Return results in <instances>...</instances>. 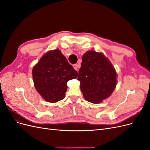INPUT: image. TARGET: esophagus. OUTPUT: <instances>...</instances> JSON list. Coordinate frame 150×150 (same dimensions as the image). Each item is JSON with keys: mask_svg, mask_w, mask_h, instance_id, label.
Here are the masks:
<instances>
[{"mask_svg": "<svg viewBox=\"0 0 150 150\" xmlns=\"http://www.w3.org/2000/svg\"><path fill=\"white\" fill-rule=\"evenodd\" d=\"M73 67H74V69H75V70H76V71H78V64H74L73 66Z\"/></svg>", "mask_w": 150, "mask_h": 150, "instance_id": "esophagus-1", "label": "esophagus"}]
</instances>
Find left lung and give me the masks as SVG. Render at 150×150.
Segmentation results:
<instances>
[{"mask_svg": "<svg viewBox=\"0 0 150 150\" xmlns=\"http://www.w3.org/2000/svg\"><path fill=\"white\" fill-rule=\"evenodd\" d=\"M78 80L86 100L98 104L114 91L117 73L110 61L102 52L88 51L82 57Z\"/></svg>", "mask_w": 150, "mask_h": 150, "instance_id": "left-lung-1", "label": "left lung"}]
</instances>
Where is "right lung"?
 Masks as SVG:
<instances>
[{
	"label": "right lung",
	"instance_id": "obj_1",
	"mask_svg": "<svg viewBox=\"0 0 150 150\" xmlns=\"http://www.w3.org/2000/svg\"><path fill=\"white\" fill-rule=\"evenodd\" d=\"M35 88L45 101L56 103L64 99L68 81L78 77L59 49L49 51L33 68Z\"/></svg>",
	"mask_w": 150,
	"mask_h": 150
}]
</instances>
